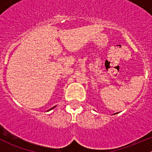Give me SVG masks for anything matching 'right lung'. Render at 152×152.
<instances>
[{
    "mask_svg": "<svg viewBox=\"0 0 152 152\" xmlns=\"http://www.w3.org/2000/svg\"><path fill=\"white\" fill-rule=\"evenodd\" d=\"M54 107H52V108H51V109H53V108H54ZM51 109H50V110H51Z\"/></svg>",
    "mask_w": 152,
    "mask_h": 152,
    "instance_id": "obj_1",
    "label": "right lung"
}]
</instances>
